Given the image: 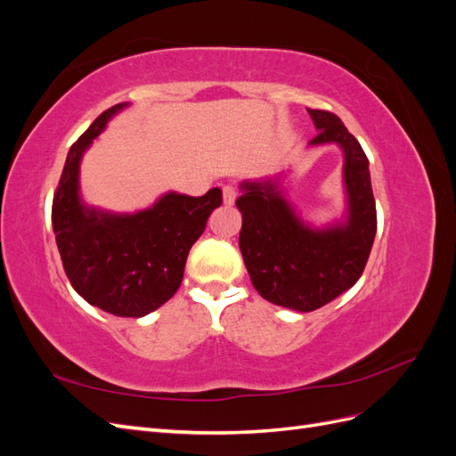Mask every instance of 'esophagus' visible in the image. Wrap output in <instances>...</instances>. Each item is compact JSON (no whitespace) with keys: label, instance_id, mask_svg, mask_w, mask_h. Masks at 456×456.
I'll return each mask as SVG.
<instances>
[{"label":"esophagus","instance_id":"esophagus-1","mask_svg":"<svg viewBox=\"0 0 456 456\" xmlns=\"http://www.w3.org/2000/svg\"><path fill=\"white\" fill-rule=\"evenodd\" d=\"M223 198H224V205L232 207L233 203H236V198H238V190L233 188L232 184L224 186V188H223Z\"/></svg>","mask_w":456,"mask_h":456}]
</instances>
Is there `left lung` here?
Returning <instances> with one entry per match:
<instances>
[{"label":"left lung","mask_w":456,"mask_h":456,"mask_svg":"<svg viewBox=\"0 0 456 456\" xmlns=\"http://www.w3.org/2000/svg\"><path fill=\"white\" fill-rule=\"evenodd\" d=\"M308 114L317 134L308 146L342 150L346 211L322 228L305 223L287 200L289 173L243 181L236 205L243 224L240 249L258 295L272 305L312 312L348 291L362 278L377 233L369 159L338 116L325 110Z\"/></svg>","instance_id":"obj_1"}]
</instances>
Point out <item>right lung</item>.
<instances>
[{
    "label": "right lung",
    "instance_id": "1",
    "mask_svg": "<svg viewBox=\"0 0 456 456\" xmlns=\"http://www.w3.org/2000/svg\"><path fill=\"white\" fill-rule=\"evenodd\" d=\"M127 102L108 108L72 144L53 198V232L64 272L91 306L142 317L165 305L183 283L191 245L223 203L220 188L191 198L167 191L134 213L89 207L79 194L81 158Z\"/></svg>",
    "mask_w": 456,
    "mask_h": 456
}]
</instances>
